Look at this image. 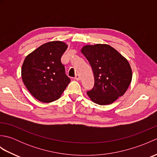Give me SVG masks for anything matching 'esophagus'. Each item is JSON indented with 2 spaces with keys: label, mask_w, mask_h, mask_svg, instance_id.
Returning <instances> with one entry per match:
<instances>
[{
  "label": "esophagus",
  "mask_w": 157,
  "mask_h": 157,
  "mask_svg": "<svg viewBox=\"0 0 157 157\" xmlns=\"http://www.w3.org/2000/svg\"><path fill=\"white\" fill-rule=\"evenodd\" d=\"M74 79H75V80H78H78H79V79H80V76H79L78 74H76Z\"/></svg>",
  "instance_id": "34e87169"
}]
</instances>
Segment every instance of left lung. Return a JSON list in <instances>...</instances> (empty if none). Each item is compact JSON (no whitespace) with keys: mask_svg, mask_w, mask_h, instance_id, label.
Wrapping results in <instances>:
<instances>
[{"mask_svg":"<svg viewBox=\"0 0 157 157\" xmlns=\"http://www.w3.org/2000/svg\"><path fill=\"white\" fill-rule=\"evenodd\" d=\"M81 52L90 64L94 86L87 94L100 105L114 102L128 90L132 79L129 62L109 44H96L83 46Z\"/></svg>","mask_w":157,"mask_h":157,"instance_id":"1","label":"left lung"}]
</instances>
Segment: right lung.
Returning a JSON list of instances; mask_svg holds the SVG:
<instances>
[{
  "mask_svg": "<svg viewBox=\"0 0 157 157\" xmlns=\"http://www.w3.org/2000/svg\"><path fill=\"white\" fill-rule=\"evenodd\" d=\"M67 48V44L62 41L49 42L29 53L23 61V82L39 101L51 102L59 99L69 84L61 61Z\"/></svg>",
  "mask_w": 157,
  "mask_h": 157,
  "instance_id": "1",
  "label": "right lung"
}]
</instances>
